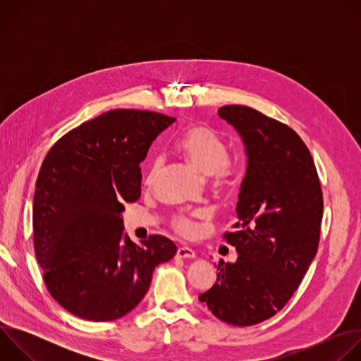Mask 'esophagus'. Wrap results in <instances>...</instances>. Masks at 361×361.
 <instances>
[{
    "label": "esophagus",
    "mask_w": 361,
    "mask_h": 361,
    "mask_svg": "<svg viewBox=\"0 0 361 361\" xmlns=\"http://www.w3.org/2000/svg\"><path fill=\"white\" fill-rule=\"evenodd\" d=\"M178 259H195V251L190 247H180L176 254Z\"/></svg>",
    "instance_id": "34e87169"
}]
</instances>
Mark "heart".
<instances>
[{
  "label": "heart",
  "instance_id": "1",
  "mask_svg": "<svg viewBox=\"0 0 361 361\" xmlns=\"http://www.w3.org/2000/svg\"><path fill=\"white\" fill-rule=\"evenodd\" d=\"M177 147L184 159L200 173L205 176H213L216 180H223L226 177L230 152L224 141L213 130L202 126H194L183 134ZM161 167V159L154 161L147 184L152 183L154 177L157 176ZM173 226L177 231L185 235L191 234L194 227L192 221L184 216L174 217Z\"/></svg>",
  "mask_w": 361,
  "mask_h": 361
}]
</instances>
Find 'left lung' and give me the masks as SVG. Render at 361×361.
Returning <instances> with one entry per match:
<instances>
[{
	"instance_id": "8db88e82",
	"label": "left lung",
	"mask_w": 361,
	"mask_h": 361,
	"mask_svg": "<svg viewBox=\"0 0 361 361\" xmlns=\"http://www.w3.org/2000/svg\"><path fill=\"white\" fill-rule=\"evenodd\" d=\"M219 117L240 135L245 173L235 207L234 263L217 266L214 286L198 300L221 322L252 326L287 304L316 257L323 192L312 154L298 134L245 106Z\"/></svg>"
}]
</instances>
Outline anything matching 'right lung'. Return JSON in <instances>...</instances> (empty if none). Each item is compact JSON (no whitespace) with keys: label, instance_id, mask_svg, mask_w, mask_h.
Segmentation results:
<instances>
[{"label":"right lung","instance_id":"1","mask_svg":"<svg viewBox=\"0 0 361 361\" xmlns=\"http://www.w3.org/2000/svg\"><path fill=\"white\" fill-rule=\"evenodd\" d=\"M176 118L111 110L61 137L47 154L34 192L37 260L48 291L90 322L117 320L140 304L152 273L177 252L163 235L142 245L124 233L126 202L141 195V163Z\"/></svg>","mask_w":361,"mask_h":361}]
</instances>
